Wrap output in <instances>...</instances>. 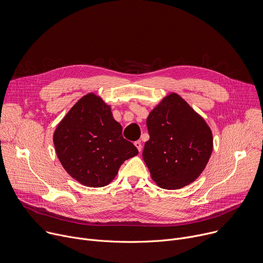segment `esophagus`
Here are the masks:
<instances>
[{
	"label": "esophagus",
	"instance_id": "34e87169",
	"mask_svg": "<svg viewBox=\"0 0 263 263\" xmlns=\"http://www.w3.org/2000/svg\"><path fill=\"white\" fill-rule=\"evenodd\" d=\"M134 146L137 148V150L140 152L141 149H142V146H141V141L140 140H137L134 142Z\"/></svg>",
	"mask_w": 263,
	"mask_h": 263
}]
</instances>
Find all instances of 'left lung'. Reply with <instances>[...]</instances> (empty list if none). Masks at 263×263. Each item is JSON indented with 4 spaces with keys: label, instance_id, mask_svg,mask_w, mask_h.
I'll use <instances>...</instances> for the list:
<instances>
[{
    "label": "left lung",
    "instance_id": "left-lung-1",
    "mask_svg": "<svg viewBox=\"0 0 263 263\" xmlns=\"http://www.w3.org/2000/svg\"><path fill=\"white\" fill-rule=\"evenodd\" d=\"M150 138L142 151L152 179L162 189L193 182L213 151V135L204 119L178 94L165 97L149 114Z\"/></svg>",
    "mask_w": 263,
    "mask_h": 263
}]
</instances>
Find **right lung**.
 I'll return each mask as SVG.
<instances>
[{
	"label": "right lung",
	"mask_w": 263,
	"mask_h": 263,
	"mask_svg": "<svg viewBox=\"0 0 263 263\" xmlns=\"http://www.w3.org/2000/svg\"><path fill=\"white\" fill-rule=\"evenodd\" d=\"M122 131L110 106L88 93L58 125L53 134L57 155L67 173L80 183L105 186L125 160L138 154Z\"/></svg>",
	"instance_id": "obj_1"
}]
</instances>
